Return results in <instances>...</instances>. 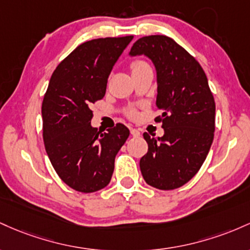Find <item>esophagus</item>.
<instances>
[{
  "label": "esophagus",
  "instance_id": "obj_1",
  "mask_svg": "<svg viewBox=\"0 0 250 250\" xmlns=\"http://www.w3.org/2000/svg\"><path fill=\"white\" fill-rule=\"evenodd\" d=\"M130 132H131V134H132L133 137H138V136H140L139 130H137V128H132V127H131V128H130Z\"/></svg>",
  "mask_w": 250,
  "mask_h": 250
}]
</instances>
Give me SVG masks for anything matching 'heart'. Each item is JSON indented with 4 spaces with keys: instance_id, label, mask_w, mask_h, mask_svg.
<instances>
[{
    "instance_id": "obj_1",
    "label": "heart",
    "mask_w": 250,
    "mask_h": 250,
    "mask_svg": "<svg viewBox=\"0 0 250 250\" xmlns=\"http://www.w3.org/2000/svg\"><path fill=\"white\" fill-rule=\"evenodd\" d=\"M144 66H147V63L145 62V61L134 60V61H132V62H131L130 68H131V71L134 72V71H137V69L142 68V67H144ZM137 114H138V111H137L136 108H128V110L126 111V116H127L128 118H131V119L136 118Z\"/></svg>"
}]
</instances>
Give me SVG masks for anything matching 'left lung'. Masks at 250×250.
Instances as JSON below:
<instances>
[{
	"mask_svg": "<svg viewBox=\"0 0 250 250\" xmlns=\"http://www.w3.org/2000/svg\"><path fill=\"white\" fill-rule=\"evenodd\" d=\"M131 55L145 54L155 63L158 81L155 118L164 136L145 132L147 153L140 158L142 175L148 186L173 190L191 179L206 161L214 140L215 100L198 61L171 38L143 36Z\"/></svg>",
	"mask_w": 250,
	"mask_h": 250,
	"instance_id": "obj_1",
	"label": "left lung"
}]
</instances>
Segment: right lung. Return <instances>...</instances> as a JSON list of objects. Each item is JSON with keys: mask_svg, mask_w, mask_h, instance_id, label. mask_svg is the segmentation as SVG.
Instances as JSON below:
<instances>
[{"mask_svg": "<svg viewBox=\"0 0 250 250\" xmlns=\"http://www.w3.org/2000/svg\"><path fill=\"white\" fill-rule=\"evenodd\" d=\"M132 35L100 38L79 44L58 64L42 102L44 147L58 176L79 192L110 183L114 158L130 136L125 125L107 132L91 126L92 104L106 93L107 78Z\"/></svg>", "mask_w": 250, "mask_h": 250, "instance_id": "1", "label": "right lung"}]
</instances>
